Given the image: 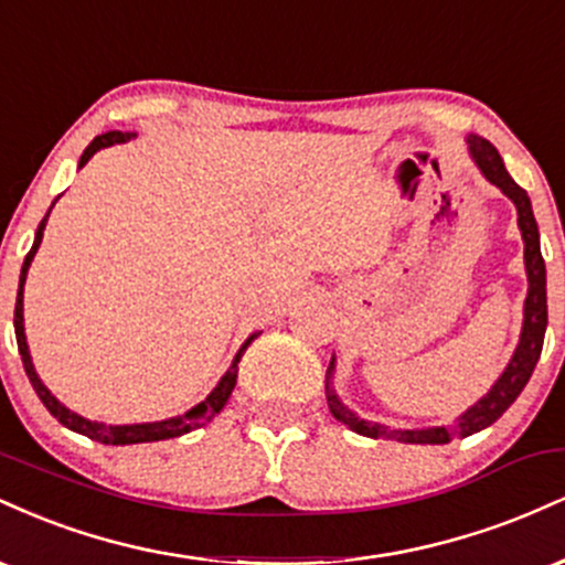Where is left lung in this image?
I'll list each match as a JSON object with an SVG mask.
<instances>
[{"instance_id":"left-lung-1","label":"left lung","mask_w":565,"mask_h":565,"mask_svg":"<svg viewBox=\"0 0 565 565\" xmlns=\"http://www.w3.org/2000/svg\"><path fill=\"white\" fill-rule=\"evenodd\" d=\"M470 146V159L476 161V167L481 174L489 180L491 185H497L499 191L515 204L518 212V228L523 236V265H526V278H529V291L526 302H523V329L521 340H518L515 353L504 366V372L494 380V385L486 391L481 398L472 404L468 412L459 414L451 425L440 427H414V430H401V427H387L380 423H366L361 419L353 408L342 404V398L332 387L334 380V364L337 359L332 355L327 369V404L334 419H340L342 425H348L350 430L359 433L366 438H393L398 444H449L451 438H468L472 433H481L489 425H494L499 417L512 406V401L521 395L526 382L531 380L536 361L542 355V342H544V329H547V270H544L542 249H540V228H536L534 210H531L529 193L523 191L515 180L510 178V172L504 170V161L499 157V151L491 146L489 140L481 135H468Z\"/></svg>"}]
</instances>
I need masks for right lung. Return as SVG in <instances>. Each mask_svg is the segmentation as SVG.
Here are the masks:
<instances>
[{
	"instance_id": "1",
	"label": "right lung",
	"mask_w": 565,
	"mask_h": 565,
	"mask_svg": "<svg viewBox=\"0 0 565 565\" xmlns=\"http://www.w3.org/2000/svg\"><path fill=\"white\" fill-rule=\"evenodd\" d=\"M129 138H135V135H125V132H106V135H97V138L89 142L87 148H84L82 159H79V167L87 164L89 159L95 157L100 148H108V146H116V142H127ZM57 201V199H55ZM53 201V206H55ZM53 206L47 210V215L42 217V223H39L36 228V236H34V244H31V252L25 255L23 260V268H21V281H18V300H15V340H18V350H21V359H23V369L25 374H29L31 385H34V391L39 395V401H42L44 406H47V412L53 414L61 425H66L68 430L79 433V436H87L93 440H100V444H108V446H129V444H151V440H167V438H178V436H185V433L196 430V427L210 423L215 414L223 412V406L228 404L233 387H236V377H238V361H242L244 350L249 348V342L255 340L257 334H249L246 337V342L242 348H238V353L233 355V364L228 372L220 377V382L215 385V391L206 395L204 401L196 406H191L188 412L178 414V417H170V419H159V423H135V425H106V423H95V419H87L82 417V414L71 412L66 404H61V401L55 398L53 393H50V387L44 385L42 380H39L36 369H34V361H31V353H29V342H25V327H23V287H25V276H29V268H31V260H34L39 244H42V236H44V225H47V217L50 212H53Z\"/></svg>"
}]
</instances>
